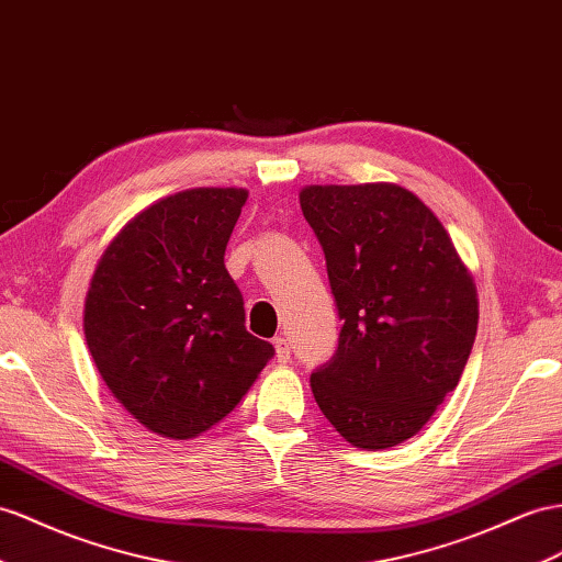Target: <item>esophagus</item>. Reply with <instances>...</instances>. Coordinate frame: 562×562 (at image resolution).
Segmentation results:
<instances>
[{"label": "esophagus", "instance_id": "1", "mask_svg": "<svg viewBox=\"0 0 562 562\" xmlns=\"http://www.w3.org/2000/svg\"><path fill=\"white\" fill-rule=\"evenodd\" d=\"M272 344H276V353H278V363H290V341H286L284 337H276L272 339Z\"/></svg>", "mask_w": 562, "mask_h": 562}]
</instances>
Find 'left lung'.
Segmentation results:
<instances>
[{"label": "left lung", "instance_id": "obj_1", "mask_svg": "<svg viewBox=\"0 0 562 562\" xmlns=\"http://www.w3.org/2000/svg\"><path fill=\"white\" fill-rule=\"evenodd\" d=\"M299 201L344 321L333 358L313 370V396L349 443L390 449L456 390L477 290L437 215L404 187L311 184Z\"/></svg>", "mask_w": 562, "mask_h": 562}]
</instances>
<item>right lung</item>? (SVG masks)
I'll use <instances>...</instances> for the list:
<instances>
[{
	"instance_id": "obj_1",
	"label": "right lung",
	"mask_w": 562,
	"mask_h": 562,
	"mask_svg": "<svg viewBox=\"0 0 562 562\" xmlns=\"http://www.w3.org/2000/svg\"><path fill=\"white\" fill-rule=\"evenodd\" d=\"M247 190L178 192L127 223L85 299L99 375L156 435L192 439L223 420L276 356L247 333L225 247Z\"/></svg>"
}]
</instances>
